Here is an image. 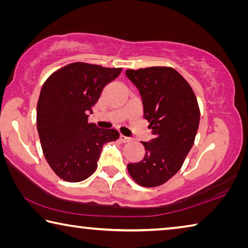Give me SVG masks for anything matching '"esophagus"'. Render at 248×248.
<instances>
[{
  "instance_id": "1",
  "label": "esophagus",
  "mask_w": 248,
  "mask_h": 248,
  "mask_svg": "<svg viewBox=\"0 0 248 248\" xmlns=\"http://www.w3.org/2000/svg\"><path fill=\"white\" fill-rule=\"evenodd\" d=\"M120 141L123 143H128V142L131 141V139L124 137V136H120Z\"/></svg>"
}]
</instances>
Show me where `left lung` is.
Here are the masks:
<instances>
[{
	"label": "left lung",
	"instance_id": "1",
	"mask_svg": "<svg viewBox=\"0 0 248 248\" xmlns=\"http://www.w3.org/2000/svg\"><path fill=\"white\" fill-rule=\"evenodd\" d=\"M139 89L144 118L154 139L142 142L144 158L128 164V172L139 186H159L181 169L195 141L200 107L191 85L177 70L166 66L125 70Z\"/></svg>",
	"mask_w": 248,
	"mask_h": 248
}]
</instances>
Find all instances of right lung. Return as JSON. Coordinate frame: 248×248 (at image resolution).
<instances>
[{"label": "right lung", "instance_id": "obj_1", "mask_svg": "<svg viewBox=\"0 0 248 248\" xmlns=\"http://www.w3.org/2000/svg\"><path fill=\"white\" fill-rule=\"evenodd\" d=\"M121 68L76 62L62 67L43 83L37 104V128L44 157L57 177L80 182L97 168L102 147L119 139L115 129L89 123V112L103 88Z\"/></svg>", "mask_w": 248, "mask_h": 248}]
</instances>
